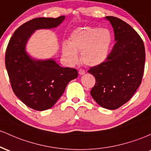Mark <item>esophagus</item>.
I'll use <instances>...</instances> for the list:
<instances>
[{
	"mask_svg": "<svg viewBox=\"0 0 151 151\" xmlns=\"http://www.w3.org/2000/svg\"><path fill=\"white\" fill-rule=\"evenodd\" d=\"M78 73L80 74V75H83V74L86 73V71H85L83 69H80V70H78Z\"/></svg>",
	"mask_w": 151,
	"mask_h": 151,
	"instance_id": "34e87169",
	"label": "esophagus"
}]
</instances>
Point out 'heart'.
<instances>
[{"label":"heart","mask_w":151,"mask_h":151,"mask_svg":"<svg viewBox=\"0 0 151 151\" xmlns=\"http://www.w3.org/2000/svg\"><path fill=\"white\" fill-rule=\"evenodd\" d=\"M113 34L108 28H79L71 33L69 43L63 45V53L72 64L78 62V53L86 65L96 66L103 63L109 55Z\"/></svg>","instance_id":"heart-1"}]
</instances>
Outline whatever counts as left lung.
<instances>
[{
    "mask_svg": "<svg viewBox=\"0 0 151 151\" xmlns=\"http://www.w3.org/2000/svg\"><path fill=\"white\" fill-rule=\"evenodd\" d=\"M105 18L112 25L116 44L106 61L88 70L96 78L91 95L101 107L115 110L128 102L141 83L145 47L140 35L126 22L113 16Z\"/></svg>",
    "mask_w": 151,
    "mask_h": 151,
    "instance_id": "1",
    "label": "left lung"
}]
</instances>
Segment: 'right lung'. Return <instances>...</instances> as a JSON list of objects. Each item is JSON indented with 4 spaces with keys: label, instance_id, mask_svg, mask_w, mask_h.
<instances>
[{
    "label": "right lung",
    "instance_id": "right-lung-1",
    "mask_svg": "<svg viewBox=\"0 0 151 151\" xmlns=\"http://www.w3.org/2000/svg\"><path fill=\"white\" fill-rule=\"evenodd\" d=\"M65 16L37 18L17 28L6 52V67L16 96L27 106L45 111L53 107L68 83L78 77L75 68L60 66L53 58L37 60L27 53L26 44L34 32L58 26Z\"/></svg>",
    "mask_w": 151,
    "mask_h": 151
}]
</instances>
